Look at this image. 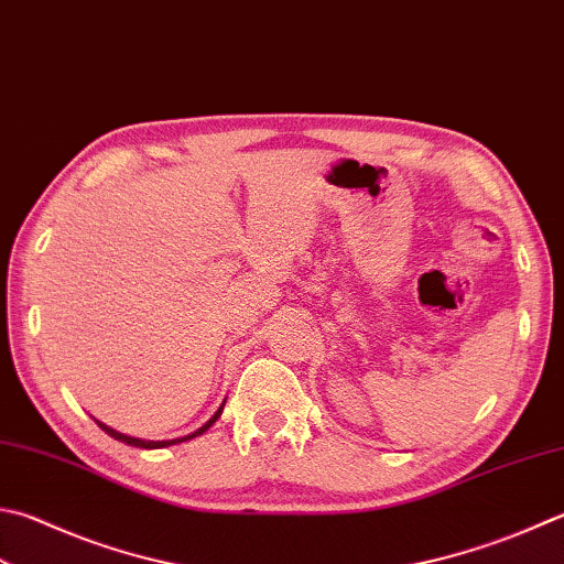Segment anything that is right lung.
<instances>
[{
  "label": "right lung",
  "mask_w": 564,
  "mask_h": 564,
  "mask_svg": "<svg viewBox=\"0 0 564 564\" xmlns=\"http://www.w3.org/2000/svg\"><path fill=\"white\" fill-rule=\"evenodd\" d=\"M223 405H226V402H223ZM223 405L218 408V412L214 414V417H210V420L204 424V427H198L194 434H188V437H178V440H166V442H150V440H137V437H127V434H122V432H117V430L108 427V424H102V422H98V424H100V430L108 432L112 440H117V442H124V444H130V447H140V449H162V447H169V444H178V442L194 440V437H198V434H204V432L210 427V424H214V422L220 417Z\"/></svg>",
  "instance_id": "1"
}]
</instances>
